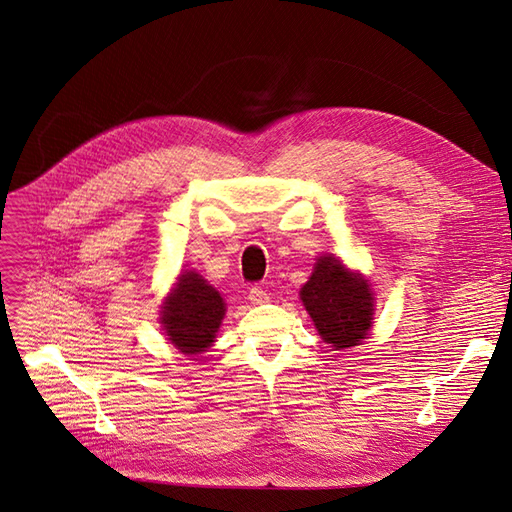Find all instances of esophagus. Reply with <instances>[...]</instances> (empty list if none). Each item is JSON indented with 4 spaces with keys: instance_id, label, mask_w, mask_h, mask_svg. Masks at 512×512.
Returning <instances> with one entry per match:
<instances>
[{
    "instance_id": "34e87169",
    "label": "esophagus",
    "mask_w": 512,
    "mask_h": 512,
    "mask_svg": "<svg viewBox=\"0 0 512 512\" xmlns=\"http://www.w3.org/2000/svg\"><path fill=\"white\" fill-rule=\"evenodd\" d=\"M268 299H270L268 293H265L261 286H251V288H249V301H251L253 305H261V303H265Z\"/></svg>"
}]
</instances>
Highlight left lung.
Here are the masks:
<instances>
[{"label": "left lung", "mask_w": 512, "mask_h": 512, "mask_svg": "<svg viewBox=\"0 0 512 512\" xmlns=\"http://www.w3.org/2000/svg\"><path fill=\"white\" fill-rule=\"evenodd\" d=\"M305 309L320 337L335 349L360 345L372 324L374 299L364 278L343 268L335 257H320L314 274L301 288Z\"/></svg>", "instance_id": "1"}]
</instances>
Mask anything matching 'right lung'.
Here are the masks:
<instances>
[{
	"label": "right lung",
	"mask_w": 512,
	"mask_h": 512,
	"mask_svg": "<svg viewBox=\"0 0 512 512\" xmlns=\"http://www.w3.org/2000/svg\"><path fill=\"white\" fill-rule=\"evenodd\" d=\"M161 314L169 341L186 355H196L215 341V332L224 320L226 305L203 276L184 272L175 291L165 301Z\"/></svg>",
	"instance_id": "add662e5"
}]
</instances>
